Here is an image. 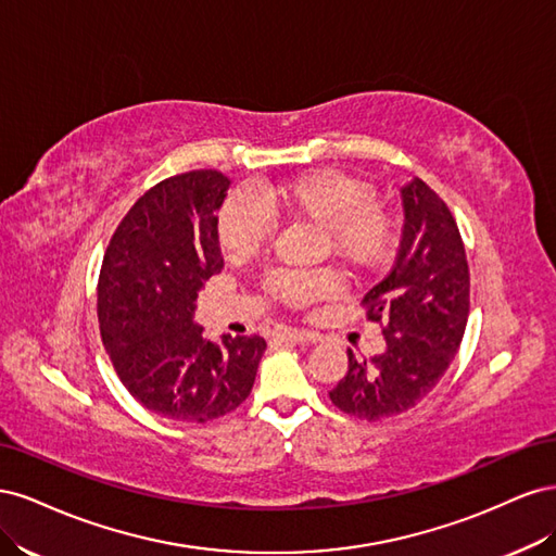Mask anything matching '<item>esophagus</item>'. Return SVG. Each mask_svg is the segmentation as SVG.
I'll return each instance as SVG.
<instances>
[{"instance_id":"obj_1","label":"esophagus","mask_w":556,"mask_h":556,"mask_svg":"<svg viewBox=\"0 0 556 556\" xmlns=\"http://www.w3.org/2000/svg\"><path fill=\"white\" fill-rule=\"evenodd\" d=\"M274 339L280 341V343H308L313 341V336L306 333V331H299V329H276L274 331Z\"/></svg>"}]
</instances>
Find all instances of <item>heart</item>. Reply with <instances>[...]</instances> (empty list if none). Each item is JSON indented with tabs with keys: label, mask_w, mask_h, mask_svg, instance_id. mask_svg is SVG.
I'll return each instance as SVG.
<instances>
[{
	"label": "heart",
	"mask_w": 556,
	"mask_h": 556,
	"mask_svg": "<svg viewBox=\"0 0 556 556\" xmlns=\"http://www.w3.org/2000/svg\"><path fill=\"white\" fill-rule=\"evenodd\" d=\"M264 197L290 223L317 229L319 255H331L352 271H376L390 262L396 245L392 211L376 199L368 180L336 169H315L268 185ZM217 243L231 262L260 255L274 237V225L245 192H231L217 211ZM264 296L285 308H306L339 292L331 271H271Z\"/></svg>",
	"instance_id": "heart-1"
}]
</instances>
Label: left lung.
<instances>
[{
    "label": "left lung",
    "instance_id": "obj_1",
    "mask_svg": "<svg viewBox=\"0 0 556 556\" xmlns=\"http://www.w3.org/2000/svg\"><path fill=\"white\" fill-rule=\"evenodd\" d=\"M401 197L406 225L396 262L362 299L387 348L362 359L348 350V371L329 392L336 408L368 422L410 410L439 384L470 308L466 250L447 204L419 178Z\"/></svg>",
    "mask_w": 556,
    "mask_h": 556
}]
</instances>
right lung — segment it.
<instances>
[{"mask_svg": "<svg viewBox=\"0 0 556 556\" xmlns=\"http://www.w3.org/2000/svg\"><path fill=\"white\" fill-rule=\"evenodd\" d=\"M229 178L215 169L157 182L113 231L97 282L102 343L141 406L204 425L237 410L255 384L262 336L204 339L194 301L223 271L215 211Z\"/></svg>", "mask_w": 556, "mask_h": 556, "instance_id": "add662e5", "label": "right lung"}]
</instances>
